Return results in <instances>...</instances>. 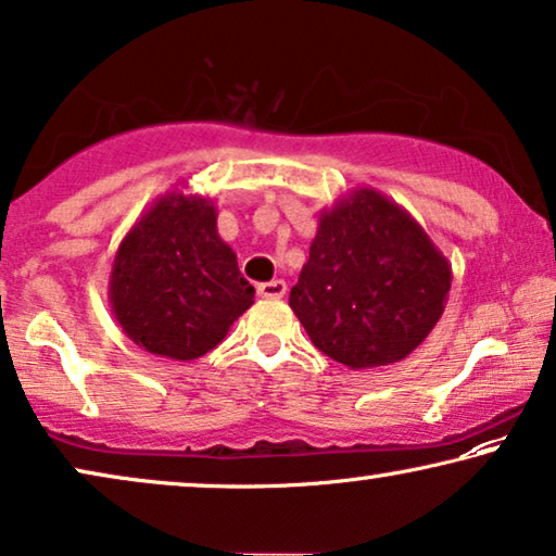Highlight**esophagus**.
<instances>
[{
	"mask_svg": "<svg viewBox=\"0 0 556 556\" xmlns=\"http://www.w3.org/2000/svg\"><path fill=\"white\" fill-rule=\"evenodd\" d=\"M256 294L264 296V300H281L287 294V285L281 279H271V281H262L256 287Z\"/></svg>",
	"mask_w": 556,
	"mask_h": 556,
	"instance_id": "obj_1",
	"label": "esophagus"
}]
</instances>
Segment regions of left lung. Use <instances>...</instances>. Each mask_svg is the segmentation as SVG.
<instances>
[{"label": "left lung", "mask_w": 556, "mask_h": 556, "mask_svg": "<svg viewBox=\"0 0 556 556\" xmlns=\"http://www.w3.org/2000/svg\"><path fill=\"white\" fill-rule=\"evenodd\" d=\"M451 279L424 226L386 193L359 186L319 211L289 307L327 357L370 370L405 359L431 334Z\"/></svg>", "instance_id": "left-lung-1"}]
</instances>
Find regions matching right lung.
Masks as SVG:
<instances>
[{"label": "right lung", "instance_id": "add662e5", "mask_svg": "<svg viewBox=\"0 0 556 556\" xmlns=\"http://www.w3.org/2000/svg\"><path fill=\"white\" fill-rule=\"evenodd\" d=\"M108 296L138 348L186 363L226 338L254 304V287L218 237L211 199L168 191L123 237Z\"/></svg>", "mask_w": 556, "mask_h": 556}]
</instances>
